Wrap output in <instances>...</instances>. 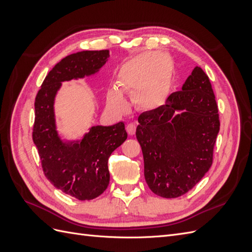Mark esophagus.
Masks as SVG:
<instances>
[{
    "label": "esophagus",
    "mask_w": 252,
    "mask_h": 252,
    "mask_svg": "<svg viewBox=\"0 0 252 252\" xmlns=\"http://www.w3.org/2000/svg\"><path fill=\"white\" fill-rule=\"evenodd\" d=\"M135 128H136V126H135L134 123H129V124H127L126 130H127L128 134H129V135H133V134L135 133Z\"/></svg>",
    "instance_id": "34e87169"
}]
</instances>
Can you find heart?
<instances>
[{
  "label": "heart",
  "mask_w": 252,
  "mask_h": 252,
  "mask_svg": "<svg viewBox=\"0 0 252 252\" xmlns=\"http://www.w3.org/2000/svg\"><path fill=\"white\" fill-rule=\"evenodd\" d=\"M171 71V60L157 52H145L127 61L120 68L117 84L124 93L133 94L132 101L141 110L151 111L158 108L164 102L167 89V79L161 81L167 70V62ZM107 104L116 111L126 108V100L118 88L107 91Z\"/></svg>",
  "instance_id": "heart-1"
}]
</instances>
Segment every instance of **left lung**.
Wrapping results in <instances>:
<instances>
[{
    "label": "left lung",
    "instance_id": "8db88e82",
    "mask_svg": "<svg viewBox=\"0 0 252 252\" xmlns=\"http://www.w3.org/2000/svg\"><path fill=\"white\" fill-rule=\"evenodd\" d=\"M209 78L194 67L182 90L158 108L143 112L136 127L144 175L154 193L173 199L188 192L210 168L220 130Z\"/></svg>",
    "mask_w": 252,
    "mask_h": 252
}]
</instances>
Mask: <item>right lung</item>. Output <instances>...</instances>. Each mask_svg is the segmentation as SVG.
<instances>
[{
    "label": "right lung",
    "instance_id": "add662e5",
    "mask_svg": "<svg viewBox=\"0 0 252 252\" xmlns=\"http://www.w3.org/2000/svg\"><path fill=\"white\" fill-rule=\"evenodd\" d=\"M109 50H85L62 59L45 78L35 96L32 139L43 171L51 184L80 201H90L108 187V158L125 142L123 122L96 125L78 140H63L58 131L55 102L63 82L80 80L100 71Z\"/></svg>",
    "mask_w": 252,
    "mask_h": 252
}]
</instances>
